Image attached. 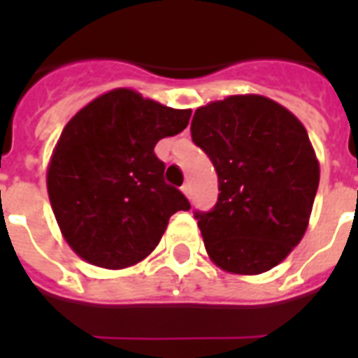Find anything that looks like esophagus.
<instances>
[{"label":"esophagus","mask_w":358,"mask_h":358,"mask_svg":"<svg viewBox=\"0 0 358 358\" xmlns=\"http://www.w3.org/2000/svg\"><path fill=\"white\" fill-rule=\"evenodd\" d=\"M182 193H184L187 199H191V185L189 184H184L182 185Z\"/></svg>","instance_id":"esophagus-1"}]
</instances>
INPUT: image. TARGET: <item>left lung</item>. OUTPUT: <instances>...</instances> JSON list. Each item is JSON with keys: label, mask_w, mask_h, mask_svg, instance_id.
I'll list each match as a JSON object with an SVG mask.
<instances>
[{"label": "left lung", "mask_w": 358, "mask_h": 358, "mask_svg": "<svg viewBox=\"0 0 358 358\" xmlns=\"http://www.w3.org/2000/svg\"><path fill=\"white\" fill-rule=\"evenodd\" d=\"M191 137L217 171L219 196L195 212L215 266L258 275L286 258L308 227L320 165L305 126L280 103L238 94L199 108Z\"/></svg>", "instance_id": "obj_1"}]
</instances>
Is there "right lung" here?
<instances>
[{"label":"right lung","instance_id":"1","mask_svg":"<svg viewBox=\"0 0 358 358\" xmlns=\"http://www.w3.org/2000/svg\"><path fill=\"white\" fill-rule=\"evenodd\" d=\"M173 109L115 89L76 113L48 167V195L66 243L92 266L122 269L150 255L171 215L189 210L163 178L154 146L187 126Z\"/></svg>","mask_w":358,"mask_h":358}]
</instances>
